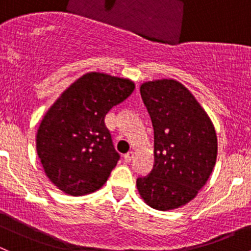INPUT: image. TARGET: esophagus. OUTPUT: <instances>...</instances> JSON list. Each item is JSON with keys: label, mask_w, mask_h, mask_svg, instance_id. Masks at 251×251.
I'll return each mask as SVG.
<instances>
[{"label": "esophagus", "mask_w": 251, "mask_h": 251, "mask_svg": "<svg viewBox=\"0 0 251 251\" xmlns=\"http://www.w3.org/2000/svg\"><path fill=\"white\" fill-rule=\"evenodd\" d=\"M133 158H135V153H133V151H128L127 154L124 155V159H125L126 163H131V161L133 160Z\"/></svg>", "instance_id": "obj_1"}]
</instances>
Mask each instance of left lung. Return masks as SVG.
Returning <instances> with one entry per match:
<instances>
[{"label":"left lung","mask_w":251,"mask_h":251,"mask_svg":"<svg viewBox=\"0 0 251 251\" xmlns=\"http://www.w3.org/2000/svg\"><path fill=\"white\" fill-rule=\"evenodd\" d=\"M154 128V165L138 177L140 196L151 207L174 210L194 199L212 173L217 137L211 119L181 82L173 78L141 85Z\"/></svg>","instance_id":"8db88e82"}]
</instances>
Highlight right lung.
<instances>
[{
	"label": "right lung",
	"instance_id": "1",
	"mask_svg": "<svg viewBox=\"0 0 251 251\" xmlns=\"http://www.w3.org/2000/svg\"><path fill=\"white\" fill-rule=\"evenodd\" d=\"M135 90L128 78L87 73L47 110L36 133L45 174L69 196L100 189L120 159L104 118Z\"/></svg>",
	"mask_w": 251,
	"mask_h": 251
}]
</instances>
